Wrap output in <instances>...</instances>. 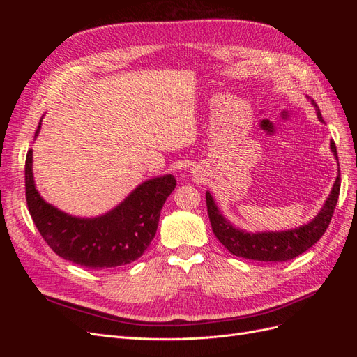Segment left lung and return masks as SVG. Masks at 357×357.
<instances>
[{
  "label": "left lung",
  "instance_id": "left-lung-1",
  "mask_svg": "<svg viewBox=\"0 0 357 357\" xmlns=\"http://www.w3.org/2000/svg\"><path fill=\"white\" fill-rule=\"evenodd\" d=\"M314 105L319 121L323 122L321 113L314 101H311ZM331 150L338 160L337 147L335 143L331 142ZM341 177L340 169L338 176L335 178L332 190L328 199L323 204L321 210L317 215L308 223L298 226L295 229L287 231H264V232H247L244 229L236 228L225 215L220 213L219 207L215 205L211 193L205 192V201H207L208 218L211 223V229L218 240L228 248V250L244 259H252V261H262V262H286L290 261L316 244L321 235L325 234L326 228L331 223L332 214L335 207H337L338 195H340Z\"/></svg>",
  "mask_w": 357,
  "mask_h": 357
}]
</instances>
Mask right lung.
<instances>
[{
  "mask_svg": "<svg viewBox=\"0 0 357 357\" xmlns=\"http://www.w3.org/2000/svg\"><path fill=\"white\" fill-rule=\"evenodd\" d=\"M40 128L41 123L36 137ZM176 185L171 174L149 178L113 210L96 218H77L53 207L38 193L32 149L25 162L26 204L38 232L58 256L89 269L122 266L142 257L155 238L160 210Z\"/></svg>",
  "mask_w": 357,
  "mask_h": 357,
  "instance_id": "right-lung-1",
  "label": "right lung"
}]
</instances>
